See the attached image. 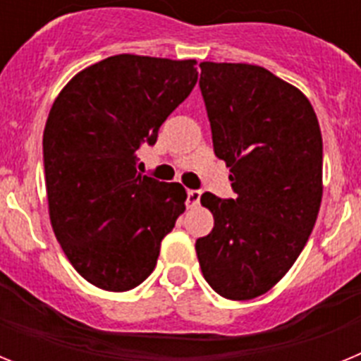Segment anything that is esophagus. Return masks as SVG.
Here are the masks:
<instances>
[{"mask_svg": "<svg viewBox=\"0 0 361 361\" xmlns=\"http://www.w3.org/2000/svg\"><path fill=\"white\" fill-rule=\"evenodd\" d=\"M188 208H197L200 204V191L199 190H188V199H186Z\"/></svg>", "mask_w": 361, "mask_h": 361, "instance_id": "34e87169", "label": "esophagus"}]
</instances>
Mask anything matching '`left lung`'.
Instances as JSON below:
<instances>
[{
    "label": "left lung",
    "instance_id": "obj_1",
    "mask_svg": "<svg viewBox=\"0 0 361 361\" xmlns=\"http://www.w3.org/2000/svg\"><path fill=\"white\" fill-rule=\"evenodd\" d=\"M199 86L235 199L202 193L215 226L197 238V257L220 296L257 298L291 269L317 222L320 126L307 97L262 66L204 61Z\"/></svg>",
    "mask_w": 361,
    "mask_h": 361
}]
</instances>
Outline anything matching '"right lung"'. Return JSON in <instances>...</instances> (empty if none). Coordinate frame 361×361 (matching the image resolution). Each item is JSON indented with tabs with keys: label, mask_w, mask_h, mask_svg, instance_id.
<instances>
[{
	"label": "right lung",
	"mask_w": 361,
	"mask_h": 361,
	"mask_svg": "<svg viewBox=\"0 0 361 361\" xmlns=\"http://www.w3.org/2000/svg\"><path fill=\"white\" fill-rule=\"evenodd\" d=\"M195 61L119 54L79 72L54 101L43 133L50 222L79 275L130 291L157 264L186 209V190L137 171V152L195 86Z\"/></svg>",
	"instance_id": "right-lung-1"
}]
</instances>
